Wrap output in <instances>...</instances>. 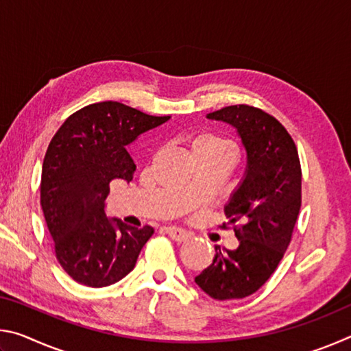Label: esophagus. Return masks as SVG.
Returning a JSON list of instances; mask_svg holds the SVG:
<instances>
[{"mask_svg": "<svg viewBox=\"0 0 351 351\" xmlns=\"http://www.w3.org/2000/svg\"><path fill=\"white\" fill-rule=\"evenodd\" d=\"M167 234L171 240H175L178 243L187 241V240H190V237H192L189 232H186V230L180 229V228H167Z\"/></svg>", "mask_w": 351, "mask_h": 351, "instance_id": "34e87169", "label": "esophagus"}]
</instances>
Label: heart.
Wrapping results in <instances>:
<instances>
[{"mask_svg":"<svg viewBox=\"0 0 351 351\" xmlns=\"http://www.w3.org/2000/svg\"><path fill=\"white\" fill-rule=\"evenodd\" d=\"M190 150L192 153H228L234 156L232 144L213 133H201L193 138Z\"/></svg>","mask_w":351,"mask_h":351,"instance_id":"b5f03b06","label":"heart"}]
</instances>
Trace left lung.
Returning a JSON list of instances; mask_svg holds the SVG:
<instances>
[{"mask_svg": "<svg viewBox=\"0 0 351 351\" xmlns=\"http://www.w3.org/2000/svg\"><path fill=\"white\" fill-rule=\"evenodd\" d=\"M207 119L237 130L247 164L224 206L239 247L221 251L217 246L213 261L195 282L212 299H243L268 282L291 243L302 206L299 153L287 128L255 106L230 105Z\"/></svg>", "mask_w": 351, "mask_h": 351, "instance_id": "left-lung-1", "label": "left lung"}]
</instances>
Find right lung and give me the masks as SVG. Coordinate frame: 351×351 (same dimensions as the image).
<instances>
[{
	"mask_svg": "<svg viewBox=\"0 0 351 351\" xmlns=\"http://www.w3.org/2000/svg\"><path fill=\"white\" fill-rule=\"evenodd\" d=\"M169 119L108 100L75 111L49 142L40 203L58 263L75 282L102 288L133 271L153 228L110 219L105 199L111 181L133 180L127 145Z\"/></svg>",
	"mask_w": 351,
	"mask_h": 351,
	"instance_id": "add662e5",
	"label": "right lung"
}]
</instances>
